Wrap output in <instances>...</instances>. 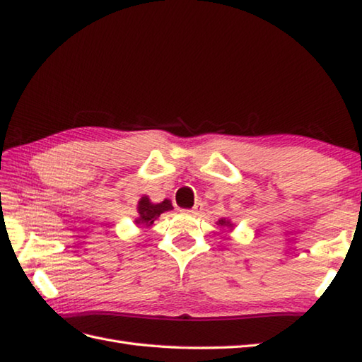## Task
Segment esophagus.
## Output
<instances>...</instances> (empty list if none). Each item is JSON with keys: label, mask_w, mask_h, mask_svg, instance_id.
Here are the masks:
<instances>
[{"label": "esophagus", "mask_w": 362, "mask_h": 362, "mask_svg": "<svg viewBox=\"0 0 362 362\" xmlns=\"http://www.w3.org/2000/svg\"><path fill=\"white\" fill-rule=\"evenodd\" d=\"M202 211H203V203H202V202H197V203L194 204V208L190 209L189 213L192 214V216H199V214L202 213Z\"/></svg>", "instance_id": "34e87169"}]
</instances>
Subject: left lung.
<instances>
[{
  "instance_id": "left-lung-1",
  "label": "left lung",
  "mask_w": 362,
  "mask_h": 362,
  "mask_svg": "<svg viewBox=\"0 0 362 362\" xmlns=\"http://www.w3.org/2000/svg\"><path fill=\"white\" fill-rule=\"evenodd\" d=\"M219 225H225V227H231L230 221H225V219H221V221H219Z\"/></svg>"
}]
</instances>
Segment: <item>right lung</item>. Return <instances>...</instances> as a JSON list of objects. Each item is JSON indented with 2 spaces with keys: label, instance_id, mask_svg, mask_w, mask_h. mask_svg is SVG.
Returning <instances> with one entry per match:
<instances>
[{
  "label": "right lung",
  "instance_id": "1",
  "mask_svg": "<svg viewBox=\"0 0 362 362\" xmlns=\"http://www.w3.org/2000/svg\"><path fill=\"white\" fill-rule=\"evenodd\" d=\"M137 208H139V217L137 221H135V223L145 225V227L153 225L154 221L158 219L162 213L173 209L172 202L170 200H163L160 203H151V200H149L148 197H141Z\"/></svg>",
  "mask_w": 362,
  "mask_h": 362
}]
</instances>
